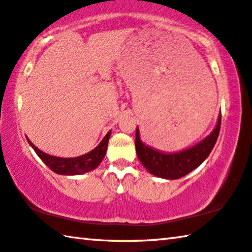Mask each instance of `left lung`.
<instances>
[{"label": "left lung", "instance_id": "1", "mask_svg": "<svg viewBox=\"0 0 252 252\" xmlns=\"http://www.w3.org/2000/svg\"><path fill=\"white\" fill-rule=\"evenodd\" d=\"M221 125V114L212 132L201 142L192 148L176 153H163L144 144L140 139L139 127L135 132V151L143 167L153 176L174 180L187 176L198 168L210 155L218 139Z\"/></svg>", "mask_w": 252, "mask_h": 252}]
</instances>
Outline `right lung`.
Here are the masks:
<instances>
[{"label":"right lung","instance_id":"right-lung-1","mask_svg":"<svg viewBox=\"0 0 252 252\" xmlns=\"http://www.w3.org/2000/svg\"><path fill=\"white\" fill-rule=\"evenodd\" d=\"M111 135V131H109L103 140L100 142L99 146L93 149L87 155L76 157V158H60L50 156L48 153L41 151L28 139L36 155L40 157V159L52 170L53 172L58 174H64V176H75V174H82L85 172L92 171L99 165L105 156L106 148H108V142Z\"/></svg>","mask_w":252,"mask_h":252}]
</instances>
